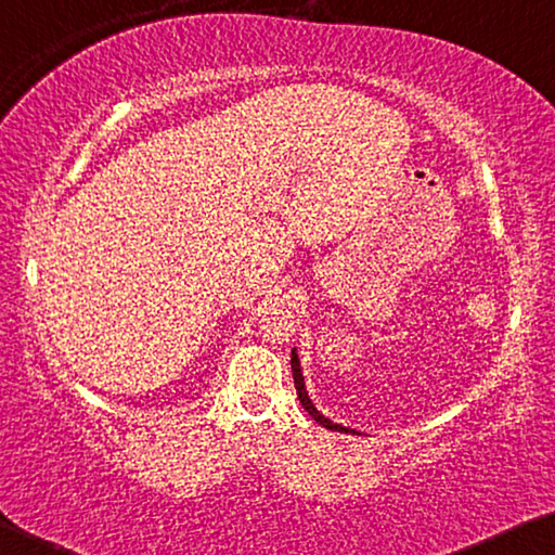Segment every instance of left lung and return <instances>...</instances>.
Segmentation results:
<instances>
[{"label": "left lung", "mask_w": 555, "mask_h": 555, "mask_svg": "<svg viewBox=\"0 0 555 555\" xmlns=\"http://www.w3.org/2000/svg\"><path fill=\"white\" fill-rule=\"evenodd\" d=\"M289 364H293V379H295V389H297V399H300V404L307 409V414L312 416L314 422L318 424H322V426H327V429H332V431H352V429H347V426H339V424H332L327 416H322L318 409H314V404L310 402V397H307V391H305V382H302V372H300V360H297V352L293 349V360H289ZM352 434H357V431H352Z\"/></svg>", "instance_id": "left-lung-1"}]
</instances>
